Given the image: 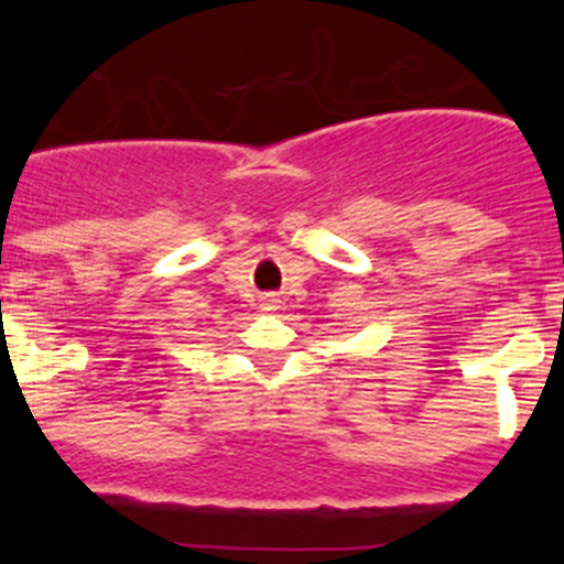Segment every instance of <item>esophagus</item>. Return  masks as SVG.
Instances as JSON below:
<instances>
[{
    "mask_svg": "<svg viewBox=\"0 0 564 564\" xmlns=\"http://www.w3.org/2000/svg\"><path fill=\"white\" fill-rule=\"evenodd\" d=\"M262 310H264V313H275V310H278V300H273V296H264V300H262Z\"/></svg>",
    "mask_w": 564,
    "mask_h": 564,
    "instance_id": "34e87169",
    "label": "esophagus"
}]
</instances>
